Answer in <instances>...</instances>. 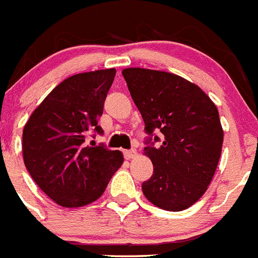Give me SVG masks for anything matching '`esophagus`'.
I'll return each instance as SVG.
<instances>
[{
    "mask_svg": "<svg viewBox=\"0 0 258 258\" xmlns=\"http://www.w3.org/2000/svg\"><path fill=\"white\" fill-rule=\"evenodd\" d=\"M138 156V152L136 149H130V151H124V157H126L127 160H131L134 157Z\"/></svg>",
    "mask_w": 258,
    "mask_h": 258,
    "instance_id": "obj_1",
    "label": "esophagus"
}]
</instances>
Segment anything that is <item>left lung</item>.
I'll return each instance as SVG.
<instances>
[{
  "mask_svg": "<svg viewBox=\"0 0 258 258\" xmlns=\"http://www.w3.org/2000/svg\"><path fill=\"white\" fill-rule=\"evenodd\" d=\"M122 75L145 132L162 134L158 147L144 148L153 175L143 183V194L163 210L187 209L207 192L218 166L223 130L217 106L200 87L175 74L128 67Z\"/></svg>",
  "mask_w": 258,
  "mask_h": 258,
  "instance_id": "1",
  "label": "left lung"
}]
</instances>
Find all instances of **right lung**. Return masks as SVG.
Instances as JSON below:
<instances>
[{"mask_svg":"<svg viewBox=\"0 0 258 258\" xmlns=\"http://www.w3.org/2000/svg\"><path fill=\"white\" fill-rule=\"evenodd\" d=\"M115 69L76 74L59 83L36 107L23 130V160L35 183L55 204L80 208L104 194L123 154L88 147L104 111Z\"/></svg>","mask_w":258,"mask_h":258,"instance_id":"add662e5","label":"right lung"}]
</instances>
